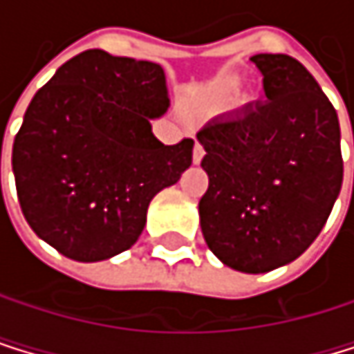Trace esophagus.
Listing matches in <instances>:
<instances>
[{
  "mask_svg": "<svg viewBox=\"0 0 354 354\" xmlns=\"http://www.w3.org/2000/svg\"><path fill=\"white\" fill-rule=\"evenodd\" d=\"M201 159H203V148H201V144H199V142H195V146H193V163H195V165H199V163H201Z\"/></svg>",
  "mask_w": 354,
  "mask_h": 354,
  "instance_id": "esophagus-1",
  "label": "esophagus"
}]
</instances>
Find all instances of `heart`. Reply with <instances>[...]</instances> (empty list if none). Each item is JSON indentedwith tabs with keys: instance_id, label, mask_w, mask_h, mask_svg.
<instances>
[{
	"instance_id": "b5f03b06",
	"label": "heart",
	"mask_w": 354,
	"mask_h": 354,
	"mask_svg": "<svg viewBox=\"0 0 354 354\" xmlns=\"http://www.w3.org/2000/svg\"><path fill=\"white\" fill-rule=\"evenodd\" d=\"M234 88H236L234 82H227V84H225V91H234Z\"/></svg>"
}]
</instances>
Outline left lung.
<instances>
[{"mask_svg": "<svg viewBox=\"0 0 354 354\" xmlns=\"http://www.w3.org/2000/svg\"><path fill=\"white\" fill-rule=\"evenodd\" d=\"M250 61L263 74L268 102L218 116L197 133L208 174L199 225L223 266L266 274L317 240L344 163L337 112L306 67L289 55Z\"/></svg>", "mask_w": 354, "mask_h": 354, "instance_id": "8db88e82", "label": "left lung"}]
</instances>
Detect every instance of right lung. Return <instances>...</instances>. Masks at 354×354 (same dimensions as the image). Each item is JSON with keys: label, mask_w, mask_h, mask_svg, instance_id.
I'll list each match as a JSON object with an SVG mask.
<instances>
[{"label": "right lung", "mask_w": 354, "mask_h": 354, "mask_svg": "<svg viewBox=\"0 0 354 354\" xmlns=\"http://www.w3.org/2000/svg\"><path fill=\"white\" fill-rule=\"evenodd\" d=\"M167 108L159 63L106 50L63 63L33 95L12 146L19 203L33 234L82 263L131 248L148 203L193 161V140L165 146L153 133L151 120Z\"/></svg>", "instance_id": "1"}]
</instances>
